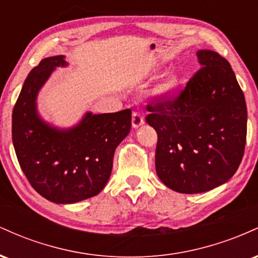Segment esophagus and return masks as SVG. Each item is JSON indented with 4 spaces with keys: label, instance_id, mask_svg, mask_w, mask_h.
I'll return each mask as SVG.
<instances>
[{
    "label": "esophagus",
    "instance_id": "esophagus-1",
    "mask_svg": "<svg viewBox=\"0 0 258 258\" xmlns=\"http://www.w3.org/2000/svg\"><path fill=\"white\" fill-rule=\"evenodd\" d=\"M143 123H144V120H143V117L141 116V114H138V112H133V115H132V127L133 128H138V127H141Z\"/></svg>",
    "mask_w": 258,
    "mask_h": 258
}]
</instances>
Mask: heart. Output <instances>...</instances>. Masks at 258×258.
Listing matches in <instances>:
<instances>
[{
  "label": "heart",
  "mask_w": 258,
  "mask_h": 258,
  "mask_svg": "<svg viewBox=\"0 0 258 258\" xmlns=\"http://www.w3.org/2000/svg\"><path fill=\"white\" fill-rule=\"evenodd\" d=\"M180 85V80L177 75H168L154 86V88L150 91L149 99L154 103L162 104L170 100L178 91Z\"/></svg>",
  "instance_id": "1"
}]
</instances>
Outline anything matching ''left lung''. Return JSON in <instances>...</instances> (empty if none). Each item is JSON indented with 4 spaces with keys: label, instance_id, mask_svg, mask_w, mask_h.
Instances as JSON below:
<instances>
[{
    "label": "left lung",
    "instance_id": "1",
    "mask_svg": "<svg viewBox=\"0 0 258 258\" xmlns=\"http://www.w3.org/2000/svg\"><path fill=\"white\" fill-rule=\"evenodd\" d=\"M197 57L201 69L182 93L149 105L147 116L158 133L156 173L165 185L184 194L228 182L246 143V103L232 67L210 49H200Z\"/></svg>",
    "mask_w": 258,
    "mask_h": 258
}]
</instances>
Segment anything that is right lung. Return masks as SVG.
Listing matches in <instances>:
<instances>
[{"label":"right lung","mask_w":258,"mask_h":258,"mask_svg":"<svg viewBox=\"0 0 258 258\" xmlns=\"http://www.w3.org/2000/svg\"><path fill=\"white\" fill-rule=\"evenodd\" d=\"M59 67H68L64 55L42 59L28 75L12 114V139L32 188L52 203L74 204L105 186L115 149L131 130V109L87 111L68 128L47 122L37 110V96Z\"/></svg>","instance_id":"right-lung-1"}]
</instances>
